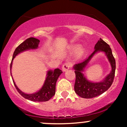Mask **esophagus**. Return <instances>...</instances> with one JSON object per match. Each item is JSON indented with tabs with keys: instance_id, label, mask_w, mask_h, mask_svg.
I'll return each instance as SVG.
<instances>
[{
	"instance_id": "34e87169",
	"label": "esophagus",
	"mask_w": 127,
	"mask_h": 127,
	"mask_svg": "<svg viewBox=\"0 0 127 127\" xmlns=\"http://www.w3.org/2000/svg\"><path fill=\"white\" fill-rule=\"evenodd\" d=\"M70 67H71V65L69 63H65L63 64V65L62 66L63 71L65 72V71L69 69V68H70Z\"/></svg>"
}]
</instances>
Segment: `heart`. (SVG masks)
<instances>
[{"label":"heart","mask_w":127,"mask_h":127,"mask_svg":"<svg viewBox=\"0 0 127 127\" xmlns=\"http://www.w3.org/2000/svg\"><path fill=\"white\" fill-rule=\"evenodd\" d=\"M75 48H76V47H75ZM82 54H83V49H79L78 51H77L76 54V55L77 57L79 58V57H81L82 55Z\"/></svg>","instance_id":"1"}]
</instances>
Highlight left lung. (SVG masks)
Wrapping results in <instances>:
<instances>
[{"mask_svg": "<svg viewBox=\"0 0 127 127\" xmlns=\"http://www.w3.org/2000/svg\"><path fill=\"white\" fill-rule=\"evenodd\" d=\"M94 49L95 50L88 57V59H86L83 62L76 64L73 67L74 69L75 70V73L76 75V80L75 86H74L75 91L79 96L82 98H94L103 94L110 88L115 78L116 62L114 57L112 54V49L110 46L100 38L95 44ZM98 51H103L105 52L111 64L112 70L103 82L91 83L86 79L82 73V72L93 55Z\"/></svg>", "mask_w": 127, "mask_h": 127, "instance_id": "left-lung-1", "label": "left lung"}]
</instances>
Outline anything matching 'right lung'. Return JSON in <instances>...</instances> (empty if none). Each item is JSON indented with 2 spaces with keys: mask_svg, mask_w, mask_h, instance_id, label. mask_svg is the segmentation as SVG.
<instances>
[{
  "mask_svg": "<svg viewBox=\"0 0 127 127\" xmlns=\"http://www.w3.org/2000/svg\"><path fill=\"white\" fill-rule=\"evenodd\" d=\"M39 42H40V40L39 39L34 38V37H30V38L26 39L25 41L21 43L20 45H18V46L17 47L13 54L12 62L10 65L11 70V68H12V60L15 57L16 55H18L20 52L27 50V49L37 48L38 47ZM62 71L59 68H55L53 71L49 70L48 72L47 77H46L42 88L39 91L34 93V94H27L23 93L21 90H19V88L15 85L14 80H13V82H14V85H15L17 91L24 98L33 101H48L49 99L51 98L55 95V85H56L57 81L60 75L62 73Z\"/></svg>",
  "mask_w": 127,
  "mask_h": 127,
  "instance_id": "add662e5",
  "label": "right lung"
}]
</instances>
